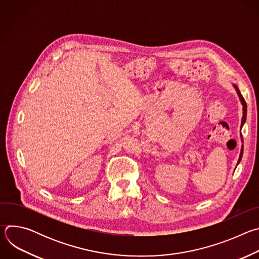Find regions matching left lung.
I'll return each mask as SVG.
<instances>
[{
	"instance_id": "8db88e82",
	"label": "left lung",
	"mask_w": 259,
	"mask_h": 259,
	"mask_svg": "<svg viewBox=\"0 0 259 259\" xmlns=\"http://www.w3.org/2000/svg\"><path fill=\"white\" fill-rule=\"evenodd\" d=\"M234 87H235V89H236V91H237V94H238V96H239V98H240V101H241V103H242V105H243V117H242V122H241V128L243 127V125L245 124V122H246V116H247V104H246V101H245V99L243 98V96H242V94H241V92H240V90H239V88L234 84ZM241 136H242V134H241ZM242 140V139H241ZM242 156H243V145H242V147H241V153H240V157H239V161H238V164L240 163V161H241V159H242ZM237 164V165H238Z\"/></svg>"
}]
</instances>
